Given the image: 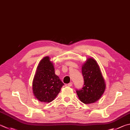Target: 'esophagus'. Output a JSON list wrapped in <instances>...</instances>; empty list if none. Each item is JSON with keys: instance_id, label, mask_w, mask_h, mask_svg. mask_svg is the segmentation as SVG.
Wrapping results in <instances>:
<instances>
[{"instance_id": "1", "label": "esophagus", "mask_w": 130, "mask_h": 130, "mask_svg": "<svg viewBox=\"0 0 130 130\" xmlns=\"http://www.w3.org/2000/svg\"><path fill=\"white\" fill-rule=\"evenodd\" d=\"M72 85H73V82H70V83L68 84V86H69V87L72 86Z\"/></svg>"}]
</instances>
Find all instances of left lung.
Here are the masks:
<instances>
[{
    "label": "left lung",
    "instance_id": "left-lung-1",
    "mask_svg": "<svg viewBox=\"0 0 130 130\" xmlns=\"http://www.w3.org/2000/svg\"><path fill=\"white\" fill-rule=\"evenodd\" d=\"M82 73L84 85L81 90L76 91L77 95L85 104L94 103L101 98L106 89L100 66L93 58H88L82 65Z\"/></svg>",
    "mask_w": 130,
    "mask_h": 130
}]
</instances>
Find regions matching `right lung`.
<instances>
[{
  "mask_svg": "<svg viewBox=\"0 0 130 130\" xmlns=\"http://www.w3.org/2000/svg\"><path fill=\"white\" fill-rule=\"evenodd\" d=\"M63 84L55 74V67L49 56L40 61L33 79L32 91L37 100L49 103L55 100Z\"/></svg>",
  "mask_w": 130,
  "mask_h": 130,
  "instance_id": "obj_1",
  "label": "right lung"
}]
</instances>
